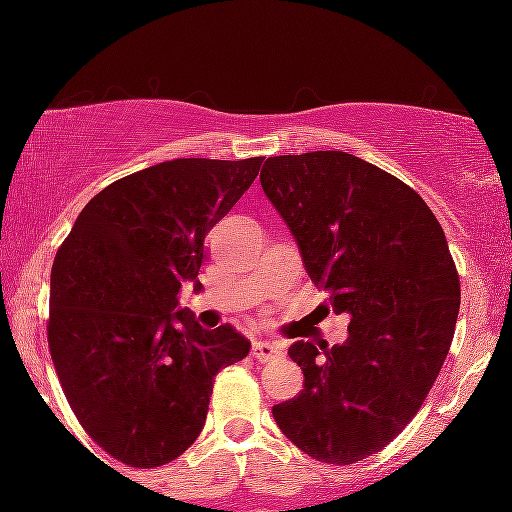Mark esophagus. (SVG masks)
<instances>
[{"mask_svg": "<svg viewBox=\"0 0 512 512\" xmlns=\"http://www.w3.org/2000/svg\"><path fill=\"white\" fill-rule=\"evenodd\" d=\"M250 354H252V358H255V361L267 363V361H272V358L279 356L281 351H279V346L272 344V342H255V344H252Z\"/></svg>", "mask_w": 512, "mask_h": 512, "instance_id": "1", "label": "esophagus"}]
</instances>
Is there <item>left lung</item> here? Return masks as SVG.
I'll use <instances>...</instances> for the list:
<instances>
[{
  "mask_svg": "<svg viewBox=\"0 0 512 512\" xmlns=\"http://www.w3.org/2000/svg\"><path fill=\"white\" fill-rule=\"evenodd\" d=\"M262 190L305 272L351 317L344 344L296 342L303 390L272 409L317 462L354 464L392 443L436 383L460 313V276L428 204L346 151L272 156Z\"/></svg>",
  "mask_w": 512,
  "mask_h": 512,
  "instance_id": "left-lung-1",
  "label": "left lung"
}]
</instances>
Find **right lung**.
Masks as SVG:
<instances>
[{"mask_svg": "<svg viewBox=\"0 0 512 512\" xmlns=\"http://www.w3.org/2000/svg\"><path fill=\"white\" fill-rule=\"evenodd\" d=\"M245 161L175 158L115 180L86 204L50 274L48 344L84 431L129 467H161L195 443L214 378L248 356L231 325L178 310L204 238L260 173Z\"/></svg>", "mask_w": 512, "mask_h": 512, "instance_id": "obj_1", "label": "right lung"}]
</instances>
